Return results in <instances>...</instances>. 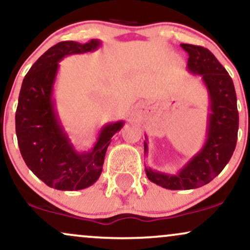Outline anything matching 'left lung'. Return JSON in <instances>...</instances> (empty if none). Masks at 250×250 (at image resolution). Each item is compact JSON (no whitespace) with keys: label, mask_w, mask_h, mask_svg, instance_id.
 <instances>
[{"label":"left lung","mask_w":250,"mask_h":250,"mask_svg":"<svg viewBox=\"0 0 250 250\" xmlns=\"http://www.w3.org/2000/svg\"><path fill=\"white\" fill-rule=\"evenodd\" d=\"M188 53V70L201 75L208 88L210 114L208 137L200 152L191 158L178 174H167L145 168L150 181L170 190L195 189L216 178L229 162L236 145L239 113L232 78L209 49L202 46L181 43ZM147 144L144 142V152Z\"/></svg>","instance_id":"left-lung-1"}]
</instances>
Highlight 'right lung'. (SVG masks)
<instances>
[{
	"label": "right lung",
	"mask_w": 250,
	"mask_h": 250,
	"mask_svg": "<svg viewBox=\"0 0 250 250\" xmlns=\"http://www.w3.org/2000/svg\"><path fill=\"white\" fill-rule=\"evenodd\" d=\"M99 40L86 43L61 41L43 53L25 76L16 110V135L21 157L28 168L49 187L81 190L102 174L110 138L121 130L123 121L108 123L100 130L93 148L75 150L60 122L53 100L59 62L64 56L93 52Z\"/></svg>",
	"instance_id": "right-lung-1"
}]
</instances>
